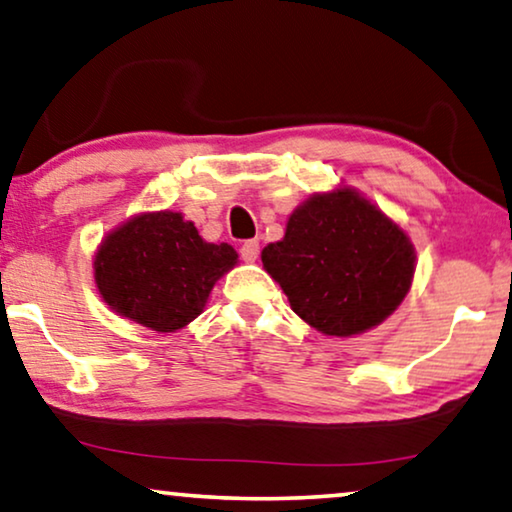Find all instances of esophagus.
<instances>
[{
	"instance_id": "esophagus-1",
	"label": "esophagus",
	"mask_w": 512,
	"mask_h": 512,
	"mask_svg": "<svg viewBox=\"0 0 512 512\" xmlns=\"http://www.w3.org/2000/svg\"><path fill=\"white\" fill-rule=\"evenodd\" d=\"M239 253H241L243 262H255V259L259 257V241L257 239L243 241L241 248H239Z\"/></svg>"
}]
</instances>
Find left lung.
<instances>
[{"mask_svg": "<svg viewBox=\"0 0 512 512\" xmlns=\"http://www.w3.org/2000/svg\"><path fill=\"white\" fill-rule=\"evenodd\" d=\"M262 262L296 315L338 338L384 322L416 269L409 236L352 188L303 202L285 239L262 250Z\"/></svg>", "mask_w": 512, "mask_h": 512, "instance_id": "1", "label": "left lung"}]
</instances>
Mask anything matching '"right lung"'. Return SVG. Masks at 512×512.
Instances as JSON below:
<instances>
[{"instance_id":"add662e5","label":"right lung","mask_w":512,"mask_h":512,"mask_svg":"<svg viewBox=\"0 0 512 512\" xmlns=\"http://www.w3.org/2000/svg\"><path fill=\"white\" fill-rule=\"evenodd\" d=\"M236 259L230 243H207L181 213H142L105 236L94 278L117 315L172 333L200 315L216 280Z\"/></svg>"}]
</instances>
